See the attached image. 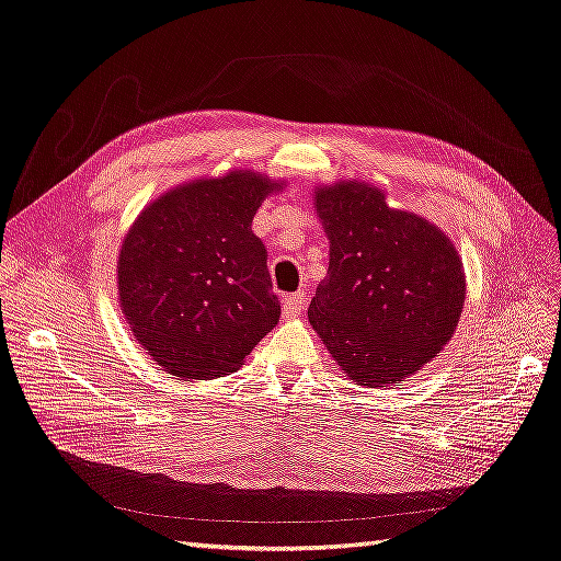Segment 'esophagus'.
<instances>
[{
	"label": "esophagus",
	"mask_w": 561,
	"mask_h": 561,
	"mask_svg": "<svg viewBox=\"0 0 561 561\" xmlns=\"http://www.w3.org/2000/svg\"><path fill=\"white\" fill-rule=\"evenodd\" d=\"M307 300H309V294L307 291H298L294 296H288L284 300V314L286 317H298L302 309L307 307Z\"/></svg>",
	"instance_id": "esophagus-1"
}]
</instances>
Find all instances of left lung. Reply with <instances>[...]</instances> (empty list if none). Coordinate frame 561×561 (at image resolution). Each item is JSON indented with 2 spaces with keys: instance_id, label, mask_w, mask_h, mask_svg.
Listing matches in <instances>:
<instances>
[{
  "instance_id": "obj_1",
  "label": "left lung",
  "mask_w": 561,
  "mask_h": 561,
  "mask_svg": "<svg viewBox=\"0 0 561 561\" xmlns=\"http://www.w3.org/2000/svg\"><path fill=\"white\" fill-rule=\"evenodd\" d=\"M317 210L330 265L309 323L351 379L398 383L453 337L465 302L462 261L442 228L392 210L369 184L319 190Z\"/></svg>"
}]
</instances>
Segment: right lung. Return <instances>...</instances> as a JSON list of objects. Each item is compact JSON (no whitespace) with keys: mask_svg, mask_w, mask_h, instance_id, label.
<instances>
[{"mask_svg":"<svg viewBox=\"0 0 561 561\" xmlns=\"http://www.w3.org/2000/svg\"><path fill=\"white\" fill-rule=\"evenodd\" d=\"M279 184L249 171L196 180L145 207L122 242L119 305L138 344L180 379H215L279 321L252 219Z\"/></svg>","mask_w":561,"mask_h":561,"instance_id":"obj_1","label":"right lung"}]
</instances>
